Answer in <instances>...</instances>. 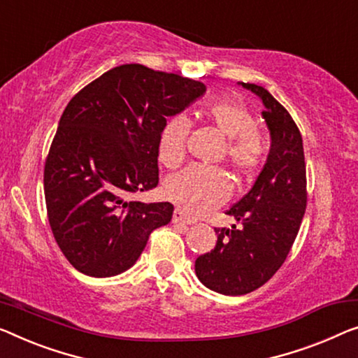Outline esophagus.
Wrapping results in <instances>:
<instances>
[{"label": "esophagus", "mask_w": 358, "mask_h": 358, "mask_svg": "<svg viewBox=\"0 0 358 358\" xmlns=\"http://www.w3.org/2000/svg\"><path fill=\"white\" fill-rule=\"evenodd\" d=\"M172 222L175 223V225H194V223H196V220H193V218H189V217H186L180 209H175Z\"/></svg>", "instance_id": "obj_1"}]
</instances>
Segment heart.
Masks as SVG:
<instances>
[{"label":"heart","instance_id":"b5f03b06","mask_svg":"<svg viewBox=\"0 0 358 358\" xmlns=\"http://www.w3.org/2000/svg\"><path fill=\"white\" fill-rule=\"evenodd\" d=\"M206 120L217 128L225 143V159L241 177H250L264 161L265 140L254 127V115L246 106L233 101H213L204 108ZM189 120L183 114L170 117L159 136V161L177 167L185 157ZM164 194L189 215H201L222 206L230 196V183L220 169L188 167L169 177Z\"/></svg>","mask_w":358,"mask_h":358}]
</instances>
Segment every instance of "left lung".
Returning <instances> with one entry per match:
<instances>
[{"instance_id":"8db88e82","label":"left lung","mask_w":358,"mask_h":358,"mask_svg":"<svg viewBox=\"0 0 358 358\" xmlns=\"http://www.w3.org/2000/svg\"><path fill=\"white\" fill-rule=\"evenodd\" d=\"M259 96L270 131V151L257 180L227 213L241 227L215 228L217 244L196 259L202 285L225 296H243L265 285L285 262L307 206L302 136L282 106L265 88L239 83Z\"/></svg>"}]
</instances>
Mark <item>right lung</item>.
Instances as JSON below:
<instances>
[{
	"label": "right lung",
	"mask_w": 358,
	"mask_h": 358,
	"mask_svg": "<svg viewBox=\"0 0 358 358\" xmlns=\"http://www.w3.org/2000/svg\"><path fill=\"white\" fill-rule=\"evenodd\" d=\"M204 93L196 80L124 64L64 109L43 181L52 234L80 273H124L149 234L172 220L170 202L145 204L130 196L156 188L164 125Z\"/></svg>",
	"instance_id": "right-lung-1"
}]
</instances>
